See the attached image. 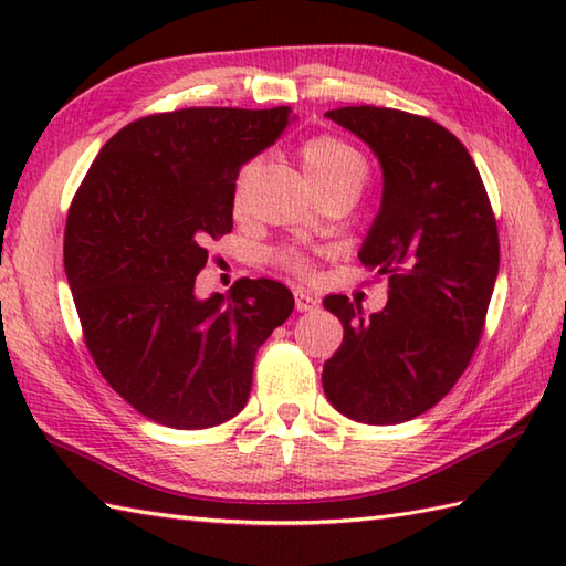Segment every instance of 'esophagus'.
I'll use <instances>...</instances> for the list:
<instances>
[{
  "instance_id": "1",
  "label": "esophagus",
  "mask_w": 566,
  "mask_h": 566,
  "mask_svg": "<svg viewBox=\"0 0 566 566\" xmlns=\"http://www.w3.org/2000/svg\"><path fill=\"white\" fill-rule=\"evenodd\" d=\"M294 302H296V311H302V314H306V311H316L318 308L321 298L304 292V290H296L294 292Z\"/></svg>"
}]
</instances>
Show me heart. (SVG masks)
<instances>
[{"label": "heart", "instance_id": "1", "mask_svg": "<svg viewBox=\"0 0 566 566\" xmlns=\"http://www.w3.org/2000/svg\"><path fill=\"white\" fill-rule=\"evenodd\" d=\"M298 153H302V163L306 167L311 182L316 185L323 197L338 195V191H350V195L357 197L369 177V163L365 158V153L340 136L326 134L308 138ZM250 170L252 165L243 167V172L238 177L235 209L243 207V189ZM274 262L290 274L302 276V280L314 274V262H311V258L302 248H280L274 252Z\"/></svg>", "mask_w": 566, "mask_h": 566}]
</instances>
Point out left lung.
I'll list each match as a JSON object with an SVG mask.
<instances>
[{"label": "left lung", "instance_id": "left-lung-1", "mask_svg": "<svg viewBox=\"0 0 566 566\" xmlns=\"http://www.w3.org/2000/svg\"><path fill=\"white\" fill-rule=\"evenodd\" d=\"M375 150L381 209L359 250L389 280L379 314L343 294L323 298L343 345L323 391L347 418L394 426L436 406L472 359L499 274V228L472 155L432 118L384 106L326 114Z\"/></svg>", "mask_w": 566, "mask_h": 566}]
</instances>
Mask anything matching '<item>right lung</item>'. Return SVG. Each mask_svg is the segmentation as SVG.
Masks as SVG:
<instances>
[{
    "label": "right lung",
    "mask_w": 566,
    "mask_h": 566,
    "mask_svg": "<svg viewBox=\"0 0 566 566\" xmlns=\"http://www.w3.org/2000/svg\"><path fill=\"white\" fill-rule=\"evenodd\" d=\"M290 106H191L106 140L65 223V274L84 345L126 403L177 430L243 411L260 345L290 318L274 280L195 296L209 243L233 231L240 167L280 138Z\"/></svg>",
    "instance_id": "add662e5"
}]
</instances>
